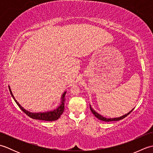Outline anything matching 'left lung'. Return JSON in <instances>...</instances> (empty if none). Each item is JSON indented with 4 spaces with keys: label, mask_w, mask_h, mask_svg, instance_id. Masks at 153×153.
I'll use <instances>...</instances> for the list:
<instances>
[{
    "label": "left lung",
    "mask_w": 153,
    "mask_h": 153,
    "mask_svg": "<svg viewBox=\"0 0 153 153\" xmlns=\"http://www.w3.org/2000/svg\"><path fill=\"white\" fill-rule=\"evenodd\" d=\"M90 109H91V111L92 113L94 114V116H95V117H97V118H98V119H99V120H102V121H104V122L118 121V120H122V119H123L124 118H126V117L127 116H128V115L129 114H130V113L132 112V110H131V111L129 112H128V114H126L123 115V116H121V117H119V118H105V117H103L102 116L100 115L99 114H98L97 112H95V110H94L91 108V105H90Z\"/></svg>",
    "instance_id": "left-lung-1"
}]
</instances>
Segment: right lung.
Returning a JSON list of instances; mask_svg holds the SVG:
<instances>
[{"instance_id": "add662e5", "label": "right lung", "mask_w": 153, "mask_h": 153, "mask_svg": "<svg viewBox=\"0 0 153 153\" xmlns=\"http://www.w3.org/2000/svg\"><path fill=\"white\" fill-rule=\"evenodd\" d=\"M9 90L10 92L11 95L12 96L13 98L14 99V95H12V93L10 90V88L9 87ZM65 95H66V92H64V93L62 95V101H61V105L60 106L58 107V108L56 110H53V111H49V112H39V113H32L27 111V110H25L21 105L17 102V100H15V102L17 104L18 106L19 107L23 112H24L25 114L27 115L29 117L33 118V119H36V120H45V121H54V120H56L58 118H60V116L62 115V114L63 113L64 110V102H65V99L64 97Z\"/></svg>"}]
</instances>
